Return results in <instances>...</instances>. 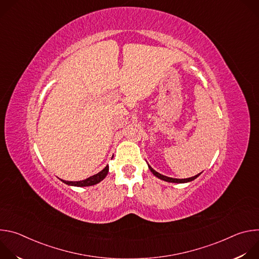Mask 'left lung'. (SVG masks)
I'll use <instances>...</instances> for the list:
<instances>
[{"instance_id": "obj_1", "label": "left lung", "mask_w": 259, "mask_h": 259, "mask_svg": "<svg viewBox=\"0 0 259 259\" xmlns=\"http://www.w3.org/2000/svg\"><path fill=\"white\" fill-rule=\"evenodd\" d=\"M149 168H150V170L152 171V173L155 175V176H157L158 178H160V179H162V180H164V181H167V182H174V183H186V182H190V181H193L194 179H196L201 173H199V174H197V175H195V176H193V177H190V178H183V179H178V178H172V177H168V176H165V175H162V174H160V173H158L157 171H155L150 165H149Z\"/></svg>"}]
</instances>
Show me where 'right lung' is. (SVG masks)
I'll list each match as a JSON object with an SVG mask.
<instances>
[{
    "label": "right lung",
    "mask_w": 259,
    "mask_h": 259,
    "mask_svg": "<svg viewBox=\"0 0 259 259\" xmlns=\"http://www.w3.org/2000/svg\"><path fill=\"white\" fill-rule=\"evenodd\" d=\"M108 172V165L102 169L100 172H98L97 174L88 177L87 179H84L82 181H66V180H62V182H64L67 186H73V187H90V186H94V184L100 182L101 180H103L105 178V176L107 175Z\"/></svg>",
    "instance_id": "1"
}]
</instances>
